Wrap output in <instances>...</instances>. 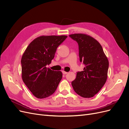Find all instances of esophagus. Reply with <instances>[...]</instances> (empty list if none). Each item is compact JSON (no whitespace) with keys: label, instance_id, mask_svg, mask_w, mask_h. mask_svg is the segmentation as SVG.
<instances>
[{"label":"esophagus","instance_id":"34e87169","mask_svg":"<svg viewBox=\"0 0 129 129\" xmlns=\"http://www.w3.org/2000/svg\"><path fill=\"white\" fill-rule=\"evenodd\" d=\"M62 73H63V74H64V75H66V74H67L68 73V72H64V71H62Z\"/></svg>","mask_w":129,"mask_h":129}]
</instances>
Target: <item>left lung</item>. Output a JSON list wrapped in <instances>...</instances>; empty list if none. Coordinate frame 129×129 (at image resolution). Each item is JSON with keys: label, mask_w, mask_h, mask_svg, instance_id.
<instances>
[{"label": "left lung", "mask_w": 129, "mask_h": 129, "mask_svg": "<svg viewBox=\"0 0 129 129\" xmlns=\"http://www.w3.org/2000/svg\"><path fill=\"white\" fill-rule=\"evenodd\" d=\"M69 36L77 42L80 61L85 65L83 71L77 73L72 85L78 95L90 98L98 93L106 82L109 68L108 58L102 47L92 37L82 33Z\"/></svg>", "instance_id": "8db88e82"}]
</instances>
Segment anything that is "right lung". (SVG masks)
Listing matches in <instances>:
<instances>
[{
    "instance_id": "1",
    "label": "right lung",
    "mask_w": 129,
    "mask_h": 129,
    "mask_svg": "<svg viewBox=\"0 0 129 129\" xmlns=\"http://www.w3.org/2000/svg\"><path fill=\"white\" fill-rule=\"evenodd\" d=\"M67 36H41L35 39L26 49L21 58L22 79L38 99H45L55 91L62 77L61 71L47 68L51 63L57 47Z\"/></svg>"
}]
</instances>
